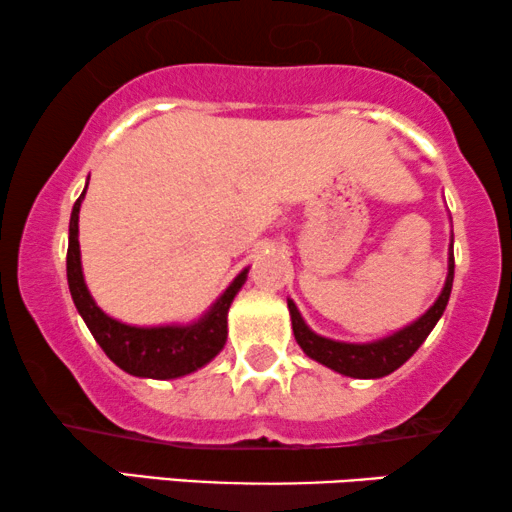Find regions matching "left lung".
Instances as JSON below:
<instances>
[{"instance_id":"obj_1","label":"left lung","mask_w":512,"mask_h":512,"mask_svg":"<svg viewBox=\"0 0 512 512\" xmlns=\"http://www.w3.org/2000/svg\"><path fill=\"white\" fill-rule=\"evenodd\" d=\"M451 286H454V241H451L449 274H446L442 293H439L437 302L432 304L418 321L409 323L406 328L387 335L383 340L340 342L316 335L312 328L304 323L302 314L297 312L295 302L288 300L295 340L309 359L319 361V364L333 368V371H338L342 375H349V378H383V375L397 371L401 364H406V361L416 354V349L423 345L432 328L437 326L439 316L444 314L446 302H449L451 295Z\"/></svg>"}]
</instances>
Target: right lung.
Returning a JSON list of instances; mask_svg holds the SVG:
<instances>
[{
    "instance_id": "add662e5",
    "label": "right lung",
    "mask_w": 512,
    "mask_h": 512,
    "mask_svg": "<svg viewBox=\"0 0 512 512\" xmlns=\"http://www.w3.org/2000/svg\"><path fill=\"white\" fill-rule=\"evenodd\" d=\"M89 184V181H87ZM87 189L77 198L70 212L68 229V286L77 312L92 331L94 340L99 342L106 357L120 366L129 375L155 380H172L189 375L222 352L226 342V314H229L231 302L238 290L243 288L248 269H243L231 286L217 297L210 312L200 316L198 321L186 323V326H129L118 319H111L101 307H96L94 297L89 295L87 283L82 276L80 262V241H77V222H80V205Z\"/></svg>"
}]
</instances>
